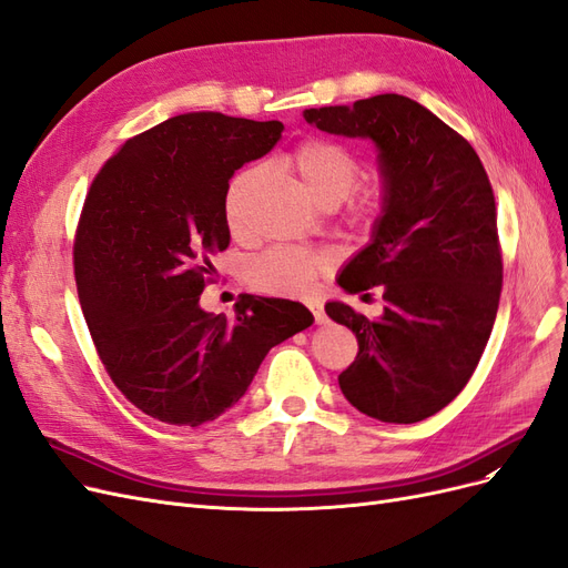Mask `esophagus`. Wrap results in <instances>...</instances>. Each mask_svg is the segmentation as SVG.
<instances>
[{
  "instance_id": "1",
  "label": "esophagus",
  "mask_w": 568,
  "mask_h": 568,
  "mask_svg": "<svg viewBox=\"0 0 568 568\" xmlns=\"http://www.w3.org/2000/svg\"><path fill=\"white\" fill-rule=\"evenodd\" d=\"M307 307H311V313L315 317V324H324L326 322V315L322 311V303L320 301H307Z\"/></svg>"
}]
</instances>
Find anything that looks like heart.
I'll return each mask as SVG.
<instances>
[{"instance_id":"heart-1","label":"heart","mask_w":568,"mask_h":568,"mask_svg":"<svg viewBox=\"0 0 568 568\" xmlns=\"http://www.w3.org/2000/svg\"><path fill=\"white\" fill-rule=\"evenodd\" d=\"M282 168L296 178L303 192L311 196L320 209L338 205L346 199L359 178V163L353 151L338 142L311 140L298 142L282 156ZM257 173L253 168L236 173L225 192V220L232 234L244 230V199ZM379 196L365 194L357 203V215H372ZM326 267V257L305 248H270L248 265V280L255 288L280 296H301L315 288L320 272Z\"/></svg>"}]
</instances>
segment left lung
Returning <instances> with one entry per match:
<instances>
[{
	"label": "left lung",
	"instance_id": "obj_1",
	"mask_svg": "<svg viewBox=\"0 0 568 568\" xmlns=\"http://www.w3.org/2000/svg\"><path fill=\"white\" fill-rule=\"evenodd\" d=\"M303 118L322 132L369 140L382 175V213L336 284L346 294L382 286L386 305L374 320L343 301L324 305L359 346L338 386L367 417L422 422L471 379L500 303L503 255L484 163L403 94L305 109Z\"/></svg>",
	"mask_w": 568,
	"mask_h": 568
}]
</instances>
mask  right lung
Segmentation results:
<instances>
[{
  "label": "right lung",
  "instance_id": "1",
  "mask_svg": "<svg viewBox=\"0 0 568 568\" xmlns=\"http://www.w3.org/2000/svg\"><path fill=\"white\" fill-rule=\"evenodd\" d=\"M282 130L217 111L168 118L120 146L84 199L73 251L82 315L113 384L153 419H217L270 348L315 322L286 298L244 294L234 317L199 303L211 255L230 246L227 184Z\"/></svg>",
  "mask_w": 568,
  "mask_h": 568
}]
</instances>
